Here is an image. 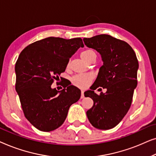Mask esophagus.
<instances>
[{
	"mask_svg": "<svg viewBox=\"0 0 156 156\" xmlns=\"http://www.w3.org/2000/svg\"><path fill=\"white\" fill-rule=\"evenodd\" d=\"M83 98H84V91L82 90V91H81V99H83Z\"/></svg>",
	"mask_w": 156,
	"mask_h": 156,
	"instance_id": "34e87169",
	"label": "esophagus"
}]
</instances>
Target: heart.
Segmentation results:
<instances>
[{
    "mask_svg": "<svg viewBox=\"0 0 156 156\" xmlns=\"http://www.w3.org/2000/svg\"><path fill=\"white\" fill-rule=\"evenodd\" d=\"M81 57L88 62L91 59H96L97 57V54L95 51L93 50H85L81 53ZM67 67H69L68 64ZM94 79V75L91 73L88 74H76L72 78V83L74 86L79 87V88L84 89L86 88L90 84L91 81Z\"/></svg>",
    "mask_w": 156,
    "mask_h": 156,
    "instance_id": "1",
    "label": "heart"
}]
</instances>
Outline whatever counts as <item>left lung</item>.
I'll return each instance as SVG.
<instances>
[{
  "instance_id": "8db88e82",
  "label": "left lung",
  "mask_w": 156,
  "mask_h": 156,
  "mask_svg": "<svg viewBox=\"0 0 156 156\" xmlns=\"http://www.w3.org/2000/svg\"><path fill=\"white\" fill-rule=\"evenodd\" d=\"M83 40L88 48L100 53L104 62L91 90L84 92L85 97L94 101L93 106L87 112V118L97 129H111L120 123L131 107L138 83L137 57L127 42L109 35ZM98 87L106 88V93H94L93 90Z\"/></svg>"
}]
</instances>
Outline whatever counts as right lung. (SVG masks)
<instances>
[{"mask_svg":"<svg viewBox=\"0 0 156 156\" xmlns=\"http://www.w3.org/2000/svg\"><path fill=\"white\" fill-rule=\"evenodd\" d=\"M80 47H84L80 37H50L29 44L19 55L15 67L16 90L25 118L40 131L59 128L70 106L80 99L81 91L70 83H62L61 91L51 85Z\"/></svg>","mask_w":156,"mask_h":156,"instance_id":"right-lung-1","label":"right lung"}]
</instances>
